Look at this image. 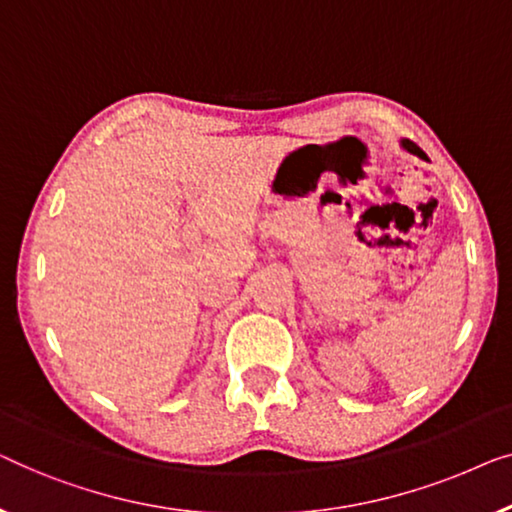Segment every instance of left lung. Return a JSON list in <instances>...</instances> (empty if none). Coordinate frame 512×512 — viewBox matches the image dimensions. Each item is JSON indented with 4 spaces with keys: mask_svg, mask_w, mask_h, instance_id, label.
Segmentation results:
<instances>
[{
    "mask_svg": "<svg viewBox=\"0 0 512 512\" xmlns=\"http://www.w3.org/2000/svg\"><path fill=\"white\" fill-rule=\"evenodd\" d=\"M403 146H406V150H410V153H415V155H420V157H424V153H422V150H420V148H417L413 141H403Z\"/></svg>",
    "mask_w": 512,
    "mask_h": 512,
    "instance_id": "8db88e82",
    "label": "left lung"
}]
</instances>
